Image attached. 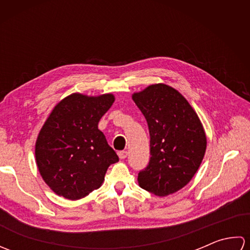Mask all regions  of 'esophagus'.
Segmentation results:
<instances>
[{
    "label": "esophagus",
    "instance_id": "1",
    "mask_svg": "<svg viewBox=\"0 0 250 250\" xmlns=\"http://www.w3.org/2000/svg\"><path fill=\"white\" fill-rule=\"evenodd\" d=\"M118 156L120 159H125V158H126V156H128V152H126L125 150L118 151Z\"/></svg>",
    "mask_w": 250,
    "mask_h": 250
}]
</instances>
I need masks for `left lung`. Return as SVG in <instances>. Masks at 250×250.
Instances as JSON below:
<instances>
[{
  "instance_id": "1",
  "label": "left lung",
  "mask_w": 250,
  "mask_h": 250,
  "mask_svg": "<svg viewBox=\"0 0 250 250\" xmlns=\"http://www.w3.org/2000/svg\"><path fill=\"white\" fill-rule=\"evenodd\" d=\"M132 99L145 116L150 160L139 173L140 187L164 196L187 185L206 150V135L193 108L177 90L164 83L148 86Z\"/></svg>"
}]
</instances>
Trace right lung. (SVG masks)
I'll use <instances>...</instances> for the list:
<instances>
[{"mask_svg": "<svg viewBox=\"0 0 250 250\" xmlns=\"http://www.w3.org/2000/svg\"><path fill=\"white\" fill-rule=\"evenodd\" d=\"M113 94L73 93L58 103L41 129L35 158L44 182L58 195L79 200L102 185L119 160L98 125L113 105Z\"/></svg>", "mask_w": 250, "mask_h": 250, "instance_id": "add662e5", "label": "right lung"}]
</instances>
